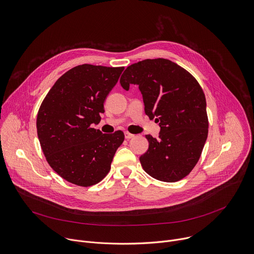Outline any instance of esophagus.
I'll return each instance as SVG.
<instances>
[{"label":"esophagus","mask_w":254,"mask_h":254,"mask_svg":"<svg viewBox=\"0 0 254 254\" xmlns=\"http://www.w3.org/2000/svg\"><path fill=\"white\" fill-rule=\"evenodd\" d=\"M125 136H126V138H127V139H129V138H132V137L134 136V134H132V133H129V132L126 131V132H125Z\"/></svg>","instance_id":"34e87169"}]
</instances>
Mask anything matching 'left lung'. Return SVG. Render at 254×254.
<instances>
[{
  "label": "left lung",
  "mask_w": 254,
  "mask_h": 254,
  "mask_svg": "<svg viewBox=\"0 0 254 254\" xmlns=\"http://www.w3.org/2000/svg\"><path fill=\"white\" fill-rule=\"evenodd\" d=\"M128 90L138 85L144 113L161 127L147 134L149 149L139 157L144 172L163 182H177L196 166L208 135L205 94L187 70L171 60L146 59L128 66L121 77Z\"/></svg>",
  "instance_id": "8db88e82"
}]
</instances>
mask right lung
I'll return each mask as SVG.
<instances>
[{"mask_svg":"<svg viewBox=\"0 0 254 254\" xmlns=\"http://www.w3.org/2000/svg\"><path fill=\"white\" fill-rule=\"evenodd\" d=\"M124 67L82 64L68 70L52 86L37 115V133L50 167L81 187L98 182L125 139L122 130L102 133L92 127Z\"/></svg>","mask_w":254,"mask_h":254,"instance_id":"right-lung-1","label":"right lung"}]
</instances>
